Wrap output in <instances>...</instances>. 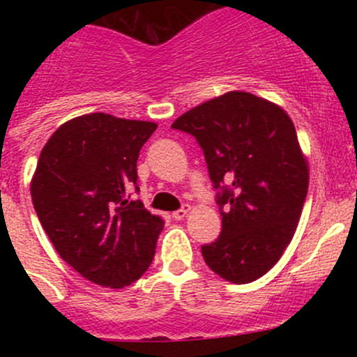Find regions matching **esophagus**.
I'll list each match as a JSON object with an SVG mask.
<instances>
[{
    "mask_svg": "<svg viewBox=\"0 0 357 357\" xmlns=\"http://www.w3.org/2000/svg\"><path fill=\"white\" fill-rule=\"evenodd\" d=\"M190 208H192V207H190V205H183V207L179 208V211L172 212V218H174L176 221H179V219H183V218H185L186 214H188V212H190Z\"/></svg>",
    "mask_w": 357,
    "mask_h": 357,
    "instance_id": "1",
    "label": "esophagus"
}]
</instances>
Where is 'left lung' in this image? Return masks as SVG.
Returning a JSON list of instances; mask_svg holds the SVG:
<instances>
[{"instance_id": "1", "label": "left lung", "mask_w": 357, "mask_h": 357, "mask_svg": "<svg viewBox=\"0 0 357 357\" xmlns=\"http://www.w3.org/2000/svg\"><path fill=\"white\" fill-rule=\"evenodd\" d=\"M172 128L195 136L222 188L218 204L228 207L219 238L202 247L205 264L236 285L261 278L290 245L307 195L309 164L289 114L252 93L228 91Z\"/></svg>"}]
</instances>
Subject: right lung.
<instances>
[{
  "instance_id": "1",
  "label": "right lung",
  "mask_w": 357,
  "mask_h": 357,
  "mask_svg": "<svg viewBox=\"0 0 357 357\" xmlns=\"http://www.w3.org/2000/svg\"><path fill=\"white\" fill-rule=\"evenodd\" d=\"M155 129L103 112L79 115L50 136L36 165L31 197L43 229L60 257L100 287H129L155 255L164 221L128 195Z\"/></svg>"
}]
</instances>
